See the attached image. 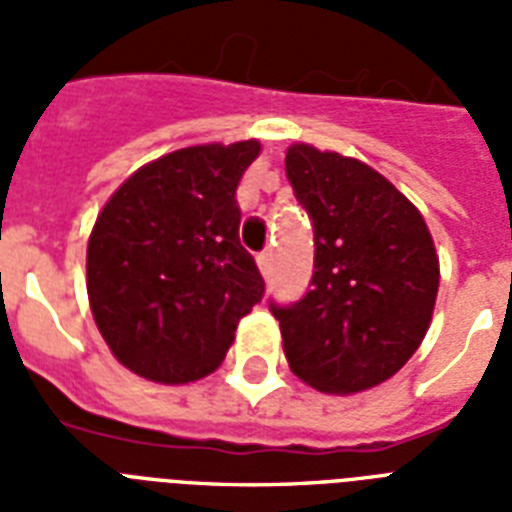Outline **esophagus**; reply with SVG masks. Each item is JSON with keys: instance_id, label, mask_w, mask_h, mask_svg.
I'll list each match as a JSON object with an SVG mask.
<instances>
[{"instance_id": "1", "label": "esophagus", "mask_w": 512, "mask_h": 512, "mask_svg": "<svg viewBox=\"0 0 512 512\" xmlns=\"http://www.w3.org/2000/svg\"><path fill=\"white\" fill-rule=\"evenodd\" d=\"M257 265H260V273H263V276L271 273V249H265V252L257 255Z\"/></svg>"}]
</instances>
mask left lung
Instances as JSON below:
<instances>
[{"mask_svg": "<svg viewBox=\"0 0 512 512\" xmlns=\"http://www.w3.org/2000/svg\"><path fill=\"white\" fill-rule=\"evenodd\" d=\"M287 177L313 223L311 289L276 305L289 369L321 393H358L420 348L438 255L420 209L369 164L295 143Z\"/></svg>", "mask_w": 512, "mask_h": 512, "instance_id": "left-lung-1", "label": "left lung"}]
</instances>
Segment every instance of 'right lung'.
Wrapping results in <instances>:
<instances>
[{
    "label": "right lung",
    "instance_id": "1",
    "mask_svg": "<svg viewBox=\"0 0 512 512\" xmlns=\"http://www.w3.org/2000/svg\"><path fill=\"white\" fill-rule=\"evenodd\" d=\"M257 154V140L180 148L106 201L87 244V295L100 335L130 372L164 385L207 377L263 300L236 201Z\"/></svg>",
    "mask_w": 512,
    "mask_h": 512
}]
</instances>
